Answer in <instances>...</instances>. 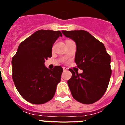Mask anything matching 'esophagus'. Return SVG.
<instances>
[{
  "label": "esophagus",
  "instance_id": "esophagus-1",
  "mask_svg": "<svg viewBox=\"0 0 125 125\" xmlns=\"http://www.w3.org/2000/svg\"><path fill=\"white\" fill-rule=\"evenodd\" d=\"M67 69H68V68H66V67H63V70L64 71H66Z\"/></svg>",
  "mask_w": 125,
  "mask_h": 125
}]
</instances>
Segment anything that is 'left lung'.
I'll use <instances>...</instances> for the list:
<instances>
[{
  "label": "left lung",
  "mask_w": 125,
  "mask_h": 125,
  "mask_svg": "<svg viewBox=\"0 0 125 125\" xmlns=\"http://www.w3.org/2000/svg\"><path fill=\"white\" fill-rule=\"evenodd\" d=\"M66 37L76 42L75 62L83 70L79 74L69 69L72 76L68 81L71 94L83 104H92L105 93L111 75V57L103 43L88 32L62 31Z\"/></svg>",
  "instance_id": "8db88e82"
}]
</instances>
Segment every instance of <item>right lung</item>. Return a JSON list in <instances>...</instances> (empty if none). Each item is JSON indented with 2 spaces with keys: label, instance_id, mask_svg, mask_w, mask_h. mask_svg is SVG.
<instances>
[{
  "label": "right lung",
  "instance_id": "obj_1",
  "mask_svg": "<svg viewBox=\"0 0 125 125\" xmlns=\"http://www.w3.org/2000/svg\"><path fill=\"white\" fill-rule=\"evenodd\" d=\"M62 34L59 31L39 30L19 44L12 57V79L17 91L26 101L36 104L54 97L63 69L50 70L45 60L52 56V48Z\"/></svg>",
  "mask_w": 125,
  "mask_h": 125
}]
</instances>
